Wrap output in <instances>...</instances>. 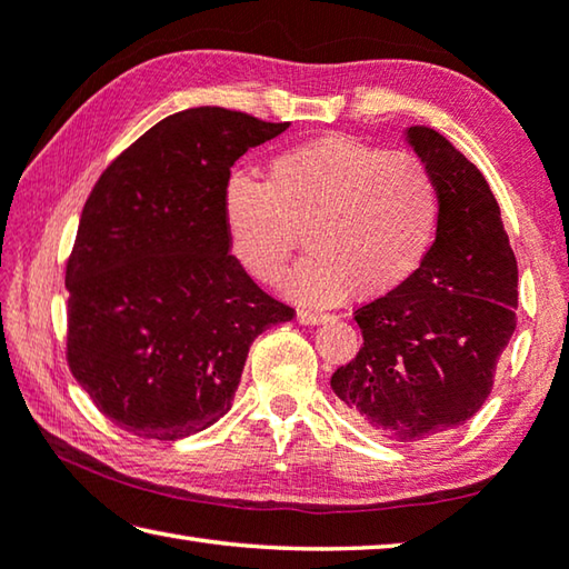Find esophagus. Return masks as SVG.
Listing matches in <instances>:
<instances>
[{
	"label": "esophagus",
	"mask_w": 569,
	"mask_h": 569,
	"mask_svg": "<svg viewBox=\"0 0 569 569\" xmlns=\"http://www.w3.org/2000/svg\"><path fill=\"white\" fill-rule=\"evenodd\" d=\"M296 318L300 326H320V322L330 320L328 313H318V310H298Z\"/></svg>",
	"instance_id": "34e87169"
}]
</instances>
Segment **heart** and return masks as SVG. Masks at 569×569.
Wrapping results in <instances>:
<instances>
[{
  "mask_svg": "<svg viewBox=\"0 0 569 569\" xmlns=\"http://www.w3.org/2000/svg\"><path fill=\"white\" fill-rule=\"evenodd\" d=\"M221 217L231 256L261 283L281 278L303 233L310 256L283 278V293L332 306L352 288L385 296L417 273L437 233L439 192L415 152L332 132L278 152L266 184L231 177Z\"/></svg>",
  "mask_w": 569,
  "mask_h": 569,
  "instance_id": "obj_1",
  "label": "heart"
}]
</instances>
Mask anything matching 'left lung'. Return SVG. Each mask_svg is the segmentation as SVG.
Masks as SVG:
<instances>
[{
	"label": "left lung",
	"instance_id": "left-lung-1",
	"mask_svg": "<svg viewBox=\"0 0 569 569\" xmlns=\"http://www.w3.org/2000/svg\"><path fill=\"white\" fill-rule=\"evenodd\" d=\"M407 142L437 182V239L409 281L355 310L365 342L330 377L342 415L397 443L483 407L518 308L516 253L481 170L427 126L407 128Z\"/></svg>",
	"mask_w": 569,
	"mask_h": 569
}]
</instances>
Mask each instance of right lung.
I'll return each instance as SVG.
<instances>
[{
	"label": "right lung",
	"mask_w": 569,
	"mask_h": 569,
	"mask_svg": "<svg viewBox=\"0 0 569 569\" xmlns=\"http://www.w3.org/2000/svg\"><path fill=\"white\" fill-rule=\"evenodd\" d=\"M288 122L217 106L167 116L98 177L66 263V358L100 415L177 441L227 415L251 342L293 318L229 253L231 164Z\"/></svg>",
	"instance_id": "right-lung-1"
}]
</instances>
